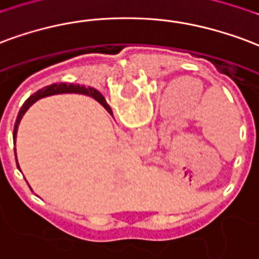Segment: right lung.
<instances>
[{
    "instance_id": "1",
    "label": "right lung",
    "mask_w": 259,
    "mask_h": 259,
    "mask_svg": "<svg viewBox=\"0 0 259 259\" xmlns=\"http://www.w3.org/2000/svg\"><path fill=\"white\" fill-rule=\"evenodd\" d=\"M60 93H82V95L91 96L95 100L99 101V103L104 107L105 110L111 114V107L107 104V101H105V99L103 97V95H100V93L97 91H95V89H92V88L86 89L83 86L74 85V83H68V85H67V83H59V85H57V83H53V85L47 86V88H44V89H39L37 93H34V95H32L30 99H27V101L23 104V107L20 108V111H19V114H17L16 122H15V127H13V144H15V141H16L17 126L20 123V119L23 118L24 112H26L35 101L42 99V97H47V96L52 95H60Z\"/></svg>"
}]
</instances>
